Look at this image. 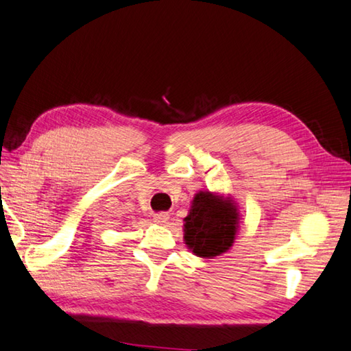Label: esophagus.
<instances>
[{
  "instance_id": "34e87169",
  "label": "esophagus",
  "mask_w": 351,
  "mask_h": 351,
  "mask_svg": "<svg viewBox=\"0 0 351 351\" xmlns=\"http://www.w3.org/2000/svg\"><path fill=\"white\" fill-rule=\"evenodd\" d=\"M168 220H169V214L168 213L162 211V213L154 214V222L158 223V225H165L166 222H168Z\"/></svg>"
}]
</instances>
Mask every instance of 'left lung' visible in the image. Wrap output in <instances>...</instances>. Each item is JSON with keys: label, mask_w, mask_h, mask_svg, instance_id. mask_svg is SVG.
Wrapping results in <instances>:
<instances>
[{"label": "left lung", "mask_w": 351, "mask_h": 351, "mask_svg": "<svg viewBox=\"0 0 351 351\" xmlns=\"http://www.w3.org/2000/svg\"><path fill=\"white\" fill-rule=\"evenodd\" d=\"M237 210L231 200L211 193H199L185 217V242L195 256L214 257L234 242Z\"/></svg>", "instance_id": "8db88e82"}]
</instances>
